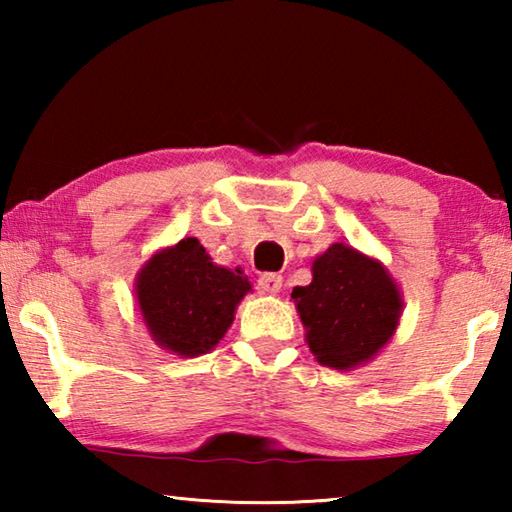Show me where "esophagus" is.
<instances>
[{"label": "esophagus", "mask_w": 512, "mask_h": 512, "mask_svg": "<svg viewBox=\"0 0 512 512\" xmlns=\"http://www.w3.org/2000/svg\"><path fill=\"white\" fill-rule=\"evenodd\" d=\"M257 287L262 289V291H266V293H280V289H282V275H277V273L259 275Z\"/></svg>", "instance_id": "1"}]
</instances>
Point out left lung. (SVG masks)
I'll list each match as a JSON object with an SVG mask.
<instances>
[{
	"label": "left lung",
	"instance_id": "1",
	"mask_svg": "<svg viewBox=\"0 0 512 512\" xmlns=\"http://www.w3.org/2000/svg\"><path fill=\"white\" fill-rule=\"evenodd\" d=\"M305 341L320 366L354 370L377 357L400 325V284L379 259L348 244L311 262V282L291 293Z\"/></svg>",
	"mask_w": 512,
	"mask_h": 512
}]
</instances>
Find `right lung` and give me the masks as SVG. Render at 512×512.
<instances>
[{
    "label": "right lung",
    "mask_w": 512,
    "mask_h": 512,
    "mask_svg": "<svg viewBox=\"0 0 512 512\" xmlns=\"http://www.w3.org/2000/svg\"><path fill=\"white\" fill-rule=\"evenodd\" d=\"M253 291L241 268L219 266L196 237L153 253L135 277V300L162 350L194 359L214 350Z\"/></svg>",
    "instance_id": "obj_1"
}]
</instances>
